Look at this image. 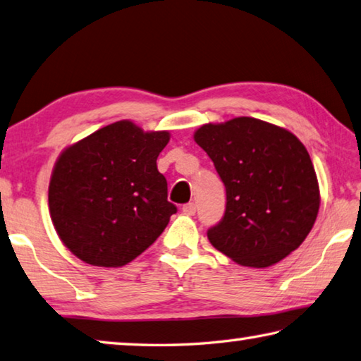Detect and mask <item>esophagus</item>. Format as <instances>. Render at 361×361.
<instances>
[{"instance_id":"obj_1","label":"esophagus","mask_w":361,"mask_h":361,"mask_svg":"<svg viewBox=\"0 0 361 361\" xmlns=\"http://www.w3.org/2000/svg\"><path fill=\"white\" fill-rule=\"evenodd\" d=\"M183 213L192 216L195 213V203L189 202V203H186V205H183Z\"/></svg>"}]
</instances>
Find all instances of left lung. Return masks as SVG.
Masks as SVG:
<instances>
[{
	"label": "left lung",
	"instance_id": "8db88e82",
	"mask_svg": "<svg viewBox=\"0 0 361 361\" xmlns=\"http://www.w3.org/2000/svg\"><path fill=\"white\" fill-rule=\"evenodd\" d=\"M194 140L226 186L224 218L208 231L218 251L241 267L267 268L303 243L316 222L320 191L303 143L251 116L207 123Z\"/></svg>",
	"mask_w": 361,
	"mask_h": 361
}]
</instances>
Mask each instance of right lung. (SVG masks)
I'll use <instances>...</instances> for the list:
<instances>
[{
  "label": "right lung",
  "instance_id": "obj_1",
  "mask_svg": "<svg viewBox=\"0 0 361 361\" xmlns=\"http://www.w3.org/2000/svg\"><path fill=\"white\" fill-rule=\"evenodd\" d=\"M169 140V130H143L121 120L63 149L51 170L49 209L75 257L123 267L164 232L176 213L156 166Z\"/></svg>",
  "mask_w": 361,
  "mask_h": 361
}]
</instances>
